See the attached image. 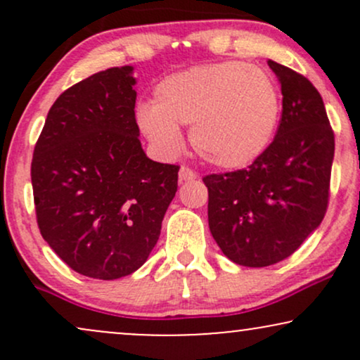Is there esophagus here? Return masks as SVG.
I'll list each match as a JSON object with an SVG mask.
<instances>
[{"mask_svg": "<svg viewBox=\"0 0 360 360\" xmlns=\"http://www.w3.org/2000/svg\"><path fill=\"white\" fill-rule=\"evenodd\" d=\"M196 179V172L193 169L183 166L179 169V181H193Z\"/></svg>", "mask_w": 360, "mask_h": 360, "instance_id": "34e87169", "label": "esophagus"}]
</instances>
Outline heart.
<instances>
[{
  "label": "heart",
  "mask_w": 360,
  "mask_h": 360,
  "mask_svg": "<svg viewBox=\"0 0 360 360\" xmlns=\"http://www.w3.org/2000/svg\"><path fill=\"white\" fill-rule=\"evenodd\" d=\"M279 113L274 77L245 62L226 60L164 77L155 86L152 106L139 108L137 122L167 155L183 147L179 127H191V146L205 162L238 169L269 147Z\"/></svg>",
  "instance_id": "heart-1"
}]
</instances>
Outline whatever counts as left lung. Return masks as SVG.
Here are the masks:
<instances>
[{
	"instance_id": "8db88e82",
	"label": "left lung",
	"mask_w": 360,
	"mask_h": 360,
	"mask_svg": "<svg viewBox=\"0 0 360 360\" xmlns=\"http://www.w3.org/2000/svg\"><path fill=\"white\" fill-rule=\"evenodd\" d=\"M281 82L276 137L250 166L208 174L210 232L223 254L245 267H267L295 254L328 208L335 135L315 86L267 62Z\"/></svg>"
}]
</instances>
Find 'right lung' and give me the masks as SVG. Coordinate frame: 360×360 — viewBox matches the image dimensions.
<instances>
[{
    "instance_id": "add662e5",
    "label": "right lung",
    "mask_w": 360,
    "mask_h": 360,
    "mask_svg": "<svg viewBox=\"0 0 360 360\" xmlns=\"http://www.w3.org/2000/svg\"><path fill=\"white\" fill-rule=\"evenodd\" d=\"M131 68L65 89L49 110L32 159L37 223L71 267L113 281L146 262L177 191L174 164L142 150Z\"/></svg>"
}]
</instances>
